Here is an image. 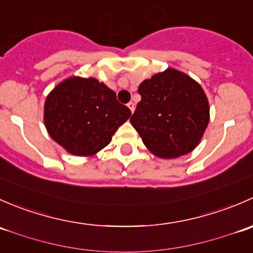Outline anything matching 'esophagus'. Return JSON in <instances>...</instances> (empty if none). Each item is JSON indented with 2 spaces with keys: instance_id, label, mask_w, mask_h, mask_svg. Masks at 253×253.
<instances>
[{
  "instance_id": "34e87169",
  "label": "esophagus",
  "mask_w": 253,
  "mask_h": 253,
  "mask_svg": "<svg viewBox=\"0 0 253 253\" xmlns=\"http://www.w3.org/2000/svg\"><path fill=\"white\" fill-rule=\"evenodd\" d=\"M127 106H128L129 110H131V112L134 111V103H133V101H129V103L127 104Z\"/></svg>"
}]
</instances>
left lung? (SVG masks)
<instances>
[{
    "instance_id": "8db88e82",
    "label": "left lung",
    "mask_w": 253,
    "mask_h": 253,
    "mask_svg": "<svg viewBox=\"0 0 253 253\" xmlns=\"http://www.w3.org/2000/svg\"><path fill=\"white\" fill-rule=\"evenodd\" d=\"M138 93L129 121L153 154L176 158L197 147L209 122L208 100L197 82L168 68L143 81Z\"/></svg>"
}]
</instances>
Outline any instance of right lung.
Returning a JSON list of instances; mask_svg holds the SVG:
<instances>
[{
  "instance_id": "right-lung-1",
  "label": "right lung",
  "mask_w": 253,
  "mask_h": 253,
  "mask_svg": "<svg viewBox=\"0 0 253 253\" xmlns=\"http://www.w3.org/2000/svg\"><path fill=\"white\" fill-rule=\"evenodd\" d=\"M131 110L116 93L95 78L71 77L46 98L44 121L48 134L71 154L86 157L105 148Z\"/></svg>"
}]
</instances>
